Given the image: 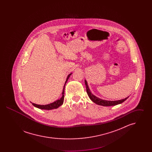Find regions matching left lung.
<instances>
[{
	"label": "left lung",
	"mask_w": 152,
	"mask_h": 152,
	"mask_svg": "<svg viewBox=\"0 0 152 152\" xmlns=\"http://www.w3.org/2000/svg\"><path fill=\"white\" fill-rule=\"evenodd\" d=\"M85 84L86 86V89H87V94L88 95L89 97L90 98V99L94 102L95 104L101 105V106H104V107H110V106H115L116 105L121 104L124 101H125L128 97H126L125 99H124L122 100H116V101H108V100H102L101 99L97 97H96V96H94L92 94V92H91L89 88L88 87L87 81L86 80H85Z\"/></svg>",
	"instance_id": "left-lung-1"
}]
</instances>
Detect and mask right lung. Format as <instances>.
<instances>
[{
	"mask_svg": "<svg viewBox=\"0 0 152 152\" xmlns=\"http://www.w3.org/2000/svg\"><path fill=\"white\" fill-rule=\"evenodd\" d=\"M72 74V73H69L67 77H66V79L65 81V84H64V86L63 87V92H62V96L61 97L60 99H58V100L56 101H54L53 102H52L51 104H47V105H39V104H34V103H32V104L36 108L39 109H44V110H52V109H56L58 108L59 107H60L61 105H63V102H64V89H65V86L67 81L68 79L69 78L70 76Z\"/></svg>",
	"mask_w": 152,
	"mask_h": 152,
	"instance_id": "right-lung-1",
	"label": "right lung"
}]
</instances>
